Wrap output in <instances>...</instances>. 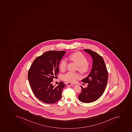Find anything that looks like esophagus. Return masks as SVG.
Returning <instances> with one entry per match:
<instances>
[{
	"instance_id": "1",
	"label": "esophagus",
	"mask_w": 132,
	"mask_h": 132,
	"mask_svg": "<svg viewBox=\"0 0 132 132\" xmlns=\"http://www.w3.org/2000/svg\"><path fill=\"white\" fill-rule=\"evenodd\" d=\"M67 84L68 85V86H75V84H71V83H70V82H68V83H67Z\"/></svg>"
}]
</instances>
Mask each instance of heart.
<instances>
[{"label":"heart","mask_w":132,"mask_h":132,"mask_svg":"<svg viewBox=\"0 0 132 132\" xmlns=\"http://www.w3.org/2000/svg\"><path fill=\"white\" fill-rule=\"evenodd\" d=\"M69 59L78 65V69L82 73H86L89 69V65L87 63V59L82 53L75 52L69 56ZM67 61L65 59L62 60L60 64V69L62 71L66 69ZM63 79L68 82L73 83L75 82L77 79H79L80 76L77 73L69 71L63 76Z\"/></svg>","instance_id":"heart-1"}]
</instances>
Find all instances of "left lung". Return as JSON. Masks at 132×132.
<instances>
[{
  "instance_id": "8db88e82",
  "label": "left lung",
  "mask_w": 132,
  "mask_h": 132,
  "mask_svg": "<svg viewBox=\"0 0 132 132\" xmlns=\"http://www.w3.org/2000/svg\"><path fill=\"white\" fill-rule=\"evenodd\" d=\"M93 58L92 69L89 75L82 80L88 83L87 87H81V92L78 95L80 101L89 103L97 100L104 93L108 81V72L102 57L91 50H84Z\"/></svg>"
}]
</instances>
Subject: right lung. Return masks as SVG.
Returning <instances> with one entry per match:
<instances>
[{"label": "right lung", "instance_id": "add662e5", "mask_svg": "<svg viewBox=\"0 0 132 132\" xmlns=\"http://www.w3.org/2000/svg\"><path fill=\"white\" fill-rule=\"evenodd\" d=\"M65 53L64 51L46 52L34 60L28 71V77L32 91L43 102L54 104L61 98L65 84L61 82L55 86L52 82L58 75L59 64Z\"/></svg>", "mask_w": 132, "mask_h": 132}]
</instances>
